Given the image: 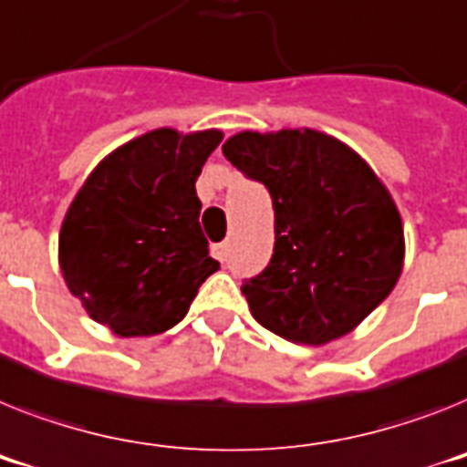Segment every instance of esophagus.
<instances>
[{
  "label": "esophagus",
  "instance_id": "obj_1",
  "mask_svg": "<svg viewBox=\"0 0 467 467\" xmlns=\"http://www.w3.org/2000/svg\"><path fill=\"white\" fill-rule=\"evenodd\" d=\"M211 254H213V258H218L221 264H225V261H227V244H213V246H211Z\"/></svg>",
  "mask_w": 467,
  "mask_h": 467
}]
</instances>
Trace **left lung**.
<instances>
[{
  "instance_id": "8db88e82",
  "label": "left lung",
  "mask_w": 467,
  "mask_h": 467,
  "mask_svg": "<svg viewBox=\"0 0 467 467\" xmlns=\"http://www.w3.org/2000/svg\"><path fill=\"white\" fill-rule=\"evenodd\" d=\"M223 154L264 182L275 211L273 258L242 285L254 318L311 347L354 330L389 296L403 268L401 215L373 168L308 128L237 132Z\"/></svg>"
}]
</instances>
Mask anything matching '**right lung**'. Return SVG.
Listing matches in <instances>:
<instances>
[{"label": "right lung", "instance_id": "obj_1", "mask_svg": "<svg viewBox=\"0 0 467 467\" xmlns=\"http://www.w3.org/2000/svg\"><path fill=\"white\" fill-rule=\"evenodd\" d=\"M221 130L159 128L94 168L58 233V264L89 318L119 337H149L185 318L221 268L199 225L194 182Z\"/></svg>", "mask_w": 467, "mask_h": 467}]
</instances>
